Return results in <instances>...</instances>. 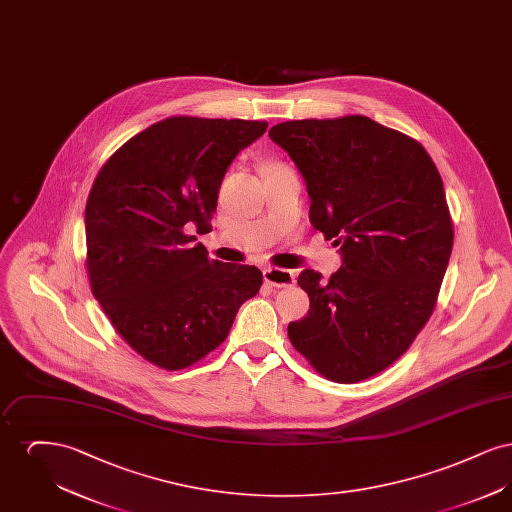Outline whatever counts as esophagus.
Here are the masks:
<instances>
[{"label": "esophagus", "instance_id": "obj_1", "mask_svg": "<svg viewBox=\"0 0 512 512\" xmlns=\"http://www.w3.org/2000/svg\"><path fill=\"white\" fill-rule=\"evenodd\" d=\"M263 276H265V282L274 288H288L295 282L292 270H286V268H265Z\"/></svg>", "mask_w": 512, "mask_h": 512}]
</instances>
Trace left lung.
<instances>
[{
  "mask_svg": "<svg viewBox=\"0 0 512 512\" xmlns=\"http://www.w3.org/2000/svg\"><path fill=\"white\" fill-rule=\"evenodd\" d=\"M268 136L307 184L313 228L340 245L330 280L299 274L311 307L288 336L328 380L361 382L395 363L434 311L453 249L441 176L416 140L363 115L280 122Z\"/></svg>",
  "mask_w": 512,
  "mask_h": 512,
  "instance_id": "1",
  "label": "left lung"
}]
</instances>
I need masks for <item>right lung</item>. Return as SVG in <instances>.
<instances>
[{"instance_id": "add662e5", "label": "right lung", "mask_w": 512, "mask_h": 512, "mask_svg": "<svg viewBox=\"0 0 512 512\" xmlns=\"http://www.w3.org/2000/svg\"><path fill=\"white\" fill-rule=\"evenodd\" d=\"M267 122L171 117L103 165L86 203L92 293L124 341L180 370L226 340L263 274L213 261L191 234L211 232L220 184Z\"/></svg>"}]
</instances>
